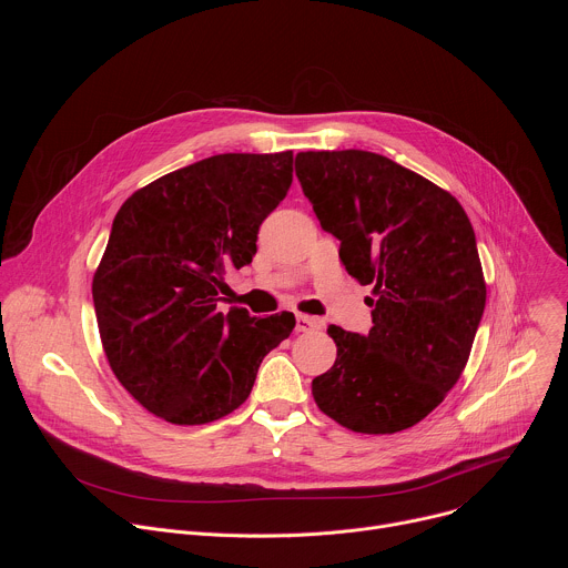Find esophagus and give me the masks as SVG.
I'll return each mask as SVG.
<instances>
[{
  "instance_id": "34e87169",
  "label": "esophagus",
  "mask_w": 568,
  "mask_h": 568,
  "mask_svg": "<svg viewBox=\"0 0 568 568\" xmlns=\"http://www.w3.org/2000/svg\"><path fill=\"white\" fill-rule=\"evenodd\" d=\"M323 326L321 318L307 316V314H296V333H310V331H318Z\"/></svg>"
}]
</instances>
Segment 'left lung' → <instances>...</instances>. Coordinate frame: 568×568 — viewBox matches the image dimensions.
Returning a JSON list of instances; mask_svg holds the SVG:
<instances>
[{
    "instance_id": "obj_1",
    "label": "left lung",
    "mask_w": 568,
    "mask_h": 568,
    "mask_svg": "<svg viewBox=\"0 0 568 568\" xmlns=\"http://www.w3.org/2000/svg\"><path fill=\"white\" fill-rule=\"evenodd\" d=\"M296 178L346 272L373 285L368 335L328 328L337 359L312 379L316 407L357 434L409 429L458 382L483 316L471 222L452 193L375 152H298Z\"/></svg>"
}]
</instances>
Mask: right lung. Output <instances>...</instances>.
<instances>
[{
	"mask_svg": "<svg viewBox=\"0 0 568 568\" xmlns=\"http://www.w3.org/2000/svg\"><path fill=\"white\" fill-rule=\"evenodd\" d=\"M292 150L215 154L119 209L92 281L94 310L110 368L156 418L204 425L229 416L296 326L292 312H217L224 272L252 263L263 220L292 184Z\"/></svg>",
	"mask_w": 568,
	"mask_h": 568,
	"instance_id": "obj_1",
	"label": "right lung"
}]
</instances>
